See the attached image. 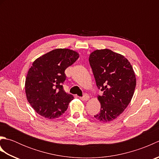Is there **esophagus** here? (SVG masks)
I'll use <instances>...</instances> for the list:
<instances>
[{"label": "esophagus", "instance_id": "esophagus-1", "mask_svg": "<svg viewBox=\"0 0 159 159\" xmlns=\"http://www.w3.org/2000/svg\"><path fill=\"white\" fill-rule=\"evenodd\" d=\"M80 99L83 101H87L89 99V96L87 94H85L83 97H80Z\"/></svg>", "mask_w": 159, "mask_h": 159}]
</instances>
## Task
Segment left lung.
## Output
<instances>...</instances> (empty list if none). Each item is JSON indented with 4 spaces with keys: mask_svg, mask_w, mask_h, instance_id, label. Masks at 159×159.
<instances>
[{
    "mask_svg": "<svg viewBox=\"0 0 159 159\" xmlns=\"http://www.w3.org/2000/svg\"><path fill=\"white\" fill-rule=\"evenodd\" d=\"M89 61L96 85L102 92L97 97L100 111L94 117L102 122L112 121L130 102L136 87L135 73L124 55L107 48L94 50Z\"/></svg>",
    "mask_w": 159,
    "mask_h": 159,
    "instance_id": "left-lung-1",
    "label": "left lung"
}]
</instances>
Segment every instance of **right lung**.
<instances>
[{
    "mask_svg": "<svg viewBox=\"0 0 159 159\" xmlns=\"http://www.w3.org/2000/svg\"><path fill=\"white\" fill-rule=\"evenodd\" d=\"M68 48H57L36 59L25 80L26 99L36 113L48 119L62 116L74 98L63 89L66 69L79 59Z\"/></svg>",
    "mask_w": 159,
    "mask_h": 159,
    "instance_id": "1",
    "label": "right lung"
}]
</instances>
